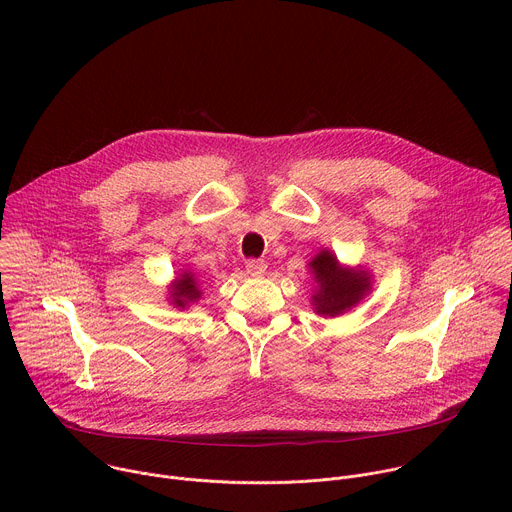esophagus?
<instances>
[{"instance_id":"esophagus-1","label":"esophagus","mask_w":512,"mask_h":512,"mask_svg":"<svg viewBox=\"0 0 512 512\" xmlns=\"http://www.w3.org/2000/svg\"><path fill=\"white\" fill-rule=\"evenodd\" d=\"M245 269H247V273H249L251 277H259V275H263V273L267 271V263H265V261H259V259H251V261L245 265Z\"/></svg>"}]
</instances>
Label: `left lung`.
<instances>
[{
    "mask_svg": "<svg viewBox=\"0 0 512 512\" xmlns=\"http://www.w3.org/2000/svg\"><path fill=\"white\" fill-rule=\"evenodd\" d=\"M312 275V310L322 318H338L356 308L373 291L367 267L342 265L330 249H322L308 263Z\"/></svg>",
    "mask_w": 512,
    "mask_h": 512,
    "instance_id": "1",
    "label": "left lung"
}]
</instances>
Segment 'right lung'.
Here are the masks:
<instances>
[{
	"mask_svg": "<svg viewBox=\"0 0 512 512\" xmlns=\"http://www.w3.org/2000/svg\"><path fill=\"white\" fill-rule=\"evenodd\" d=\"M202 287H200V279L198 275L186 265L182 267L174 281L168 285V304L174 306L176 310H188L190 306H194L200 298H202Z\"/></svg>",
	"mask_w": 512,
	"mask_h": 512,
	"instance_id": "right-lung-1",
	"label": "right lung"
}]
</instances>
